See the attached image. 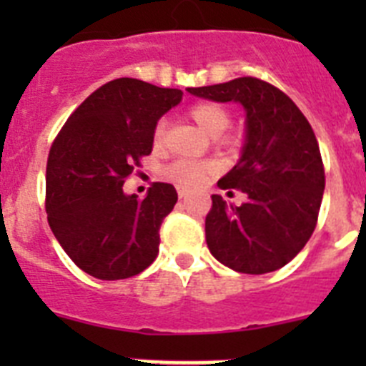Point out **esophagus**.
Listing matches in <instances>:
<instances>
[{"instance_id": "34e87169", "label": "esophagus", "mask_w": 366, "mask_h": 366, "mask_svg": "<svg viewBox=\"0 0 366 366\" xmlns=\"http://www.w3.org/2000/svg\"><path fill=\"white\" fill-rule=\"evenodd\" d=\"M177 196H179L181 199L187 198V196H189V190H185V189H177Z\"/></svg>"}]
</instances>
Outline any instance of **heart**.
I'll return each instance as SVG.
<instances>
[{
  "label": "heart",
  "instance_id": "1",
  "mask_svg": "<svg viewBox=\"0 0 366 366\" xmlns=\"http://www.w3.org/2000/svg\"><path fill=\"white\" fill-rule=\"evenodd\" d=\"M189 117L192 119L196 124L205 132L207 135H211L216 143L231 144L234 139L232 135L223 134L231 124V113L219 102H212V100H203V102H196L189 108ZM164 132H167V122L161 119L157 124L154 126L152 132V141L155 147H159L164 139ZM216 172L214 163L211 161H190V159H177L167 164L163 170V176L170 179L172 183L179 187H198L205 183L207 177L212 176Z\"/></svg>",
  "mask_w": 366,
  "mask_h": 366
}]
</instances>
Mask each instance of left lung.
Masks as SVG:
<instances>
[{"mask_svg":"<svg viewBox=\"0 0 366 366\" xmlns=\"http://www.w3.org/2000/svg\"><path fill=\"white\" fill-rule=\"evenodd\" d=\"M216 102L245 109L240 161L218 187L247 196L240 207L212 196L205 218L209 251L238 273L264 274L284 267L306 245L317 225L325 192L321 150L308 119L279 87L254 76L189 87Z\"/></svg>","mask_w":366,"mask_h":366,"instance_id":"8db88e82","label":"left lung"}]
</instances>
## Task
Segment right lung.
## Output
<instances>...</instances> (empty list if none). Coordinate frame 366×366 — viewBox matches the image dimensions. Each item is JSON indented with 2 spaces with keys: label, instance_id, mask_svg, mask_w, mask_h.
Returning <instances> with one entry per match:
<instances>
[{
  "label": "right lung",
  "instance_id": "right-lung-1",
  "mask_svg": "<svg viewBox=\"0 0 366 366\" xmlns=\"http://www.w3.org/2000/svg\"><path fill=\"white\" fill-rule=\"evenodd\" d=\"M181 97V89L137 79L112 80L71 113L53 141L45 172L49 227L67 257L95 279H130L159 253L176 189L154 183L137 199L122 185L150 155L154 126Z\"/></svg>",
  "mask_w": 366,
  "mask_h": 366
}]
</instances>
